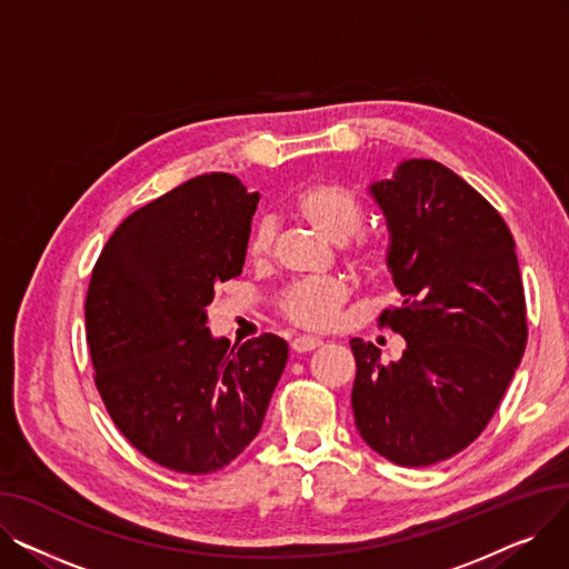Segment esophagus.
<instances>
[{"instance_id":"obj_1","label":"esophagus","mask_w":569,"mask_h":569,"mask_svg":"<svg viewBox=\"0 0 569 569\" xmlns=\"http://www.w3.org/2000/svg\"><path fill=\"white\" fill-rule=\"evenodd\" d=\"M320 346H322V341H320V339H313V337H297V339L290 343L292 352H311V350H316V348H320Z\"/></svg>"}]
</instances>
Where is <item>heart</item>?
<instances>
[{"label":"heart","instance_id":"obj_1","mask_svg":"<svg viewBox=\"0 0 569 569\" xmlns=\"http://www.w3.org/2000/svg\"><path fill=\"white\" fill-rule=\"evenodd\" d=\"M292 212L332 244H346L362 226L360 198L337 182H316L305 187L292 198ZM274 234L277 226L272 219L256 223L247 247L251 262H264L272 256ZM352 253L362 264H371L380 258V247L371 234H357ZM343 300L346 286L337 279L302 281L283 295L281 311L297 327L322 330V327L332 325Z\"/></svg>","mask_w":569,"mask_h":569}]
</instances>
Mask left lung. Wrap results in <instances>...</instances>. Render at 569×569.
Returning a JSON list of instances; mask_svg holds the SVG:
<instances>
[{
  "mask_svg": "<svg viewBox=\"0 0 569 569\" xmlns=\"http://www.w3.org/2000/svg\"><path fill=\"white\" fill-rule=\"evenodd\" d=\"M401 305L380 325L406 339L397 362L350 339L355 425L387 461L422 468L485 431L528 339L515 237L468 182L431 159H408L369 184Z\"/></svg>",
  "mask_w": 569,
  "mask_h": 569,
  "instance_id": "left-lung-1",
  "label": "left lung"
}]
</instances>
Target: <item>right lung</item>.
<instances>
[{
    "label": "right lung",
    "instance_id": "1",
    "mask_svg": "<svg viewBox=\"0 0 569 569\" xmlns=\"http://www.w3.org/2000/svg\"><path fill=\"white\" fill-rule=\"evenodd\" d=\"M258 200L230 172L198 174L119 223L89 281L99 395L136 450L177 472L242 452L288 362L277 335L230 350L207 327L214 286L242 274Z\"/></svg>",
    "mask_w": 569,
    "mask_h": 569
}]
</instances>
